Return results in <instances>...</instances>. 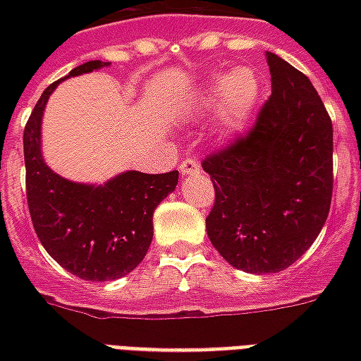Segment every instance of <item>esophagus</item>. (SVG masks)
<instances>
[{"label": "esophagus", "instance_id": "obj_1", "mask_svg": "<svg viewBox=\"0 0 361 361\" xmlns=\"http://www.w3.org/2000/svg\"><path fill=\"white\" fill-rule=\"evenodd\" d=\"M199 170H201V166H199L195 157H188L180 164L181 176H188V173H199Z\"/></svg>", "mask_w": 361, "mask_h": 361}]
</instances>
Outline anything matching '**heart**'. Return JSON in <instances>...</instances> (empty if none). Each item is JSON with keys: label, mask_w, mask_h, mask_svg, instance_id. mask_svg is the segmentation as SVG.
I'll return each mask as SVG.
<instances>
[{"label": "heart", "mask_w": 361, "mask_h": 361, "mask_svg": "<svg viewBox=\"0 0 361 361\" xmlns=\"http://www.w3.org/2000/svg\"><path fill=\"white\" fill-rule=\"evenodd\" d=\"M259 100V81L250 69L216 73L195 96V106L212 110L220 106V123L226 131H240L250 121Z\"/></svg>", "instance_id": "1"}]
</instances>
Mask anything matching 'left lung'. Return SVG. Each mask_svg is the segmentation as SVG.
<instances>
[{"mask_svg":"<svg viewBox=\"0 0 361 361\" xmlns=\"http://www.w3.org/2000/svg\"><path fill=\"white\" fill-rule=\"evenodd\" d=\"M272 94L257 121L203 160L214 183L207 234L235 269L272 274L302 257L333 197V121L311 81L267 51Z\"/></svg>","mask_w":361,"mask_h":361,"instance_id":"left-lung-1","label":"left lung"}]
</instances>
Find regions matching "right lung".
<instances>
[{
	"label": "right lung",
	"instance_id": "obj_1",
	"mask_svg": "<svg viewBox=\"0 0 361 361\" xmlns=\"http://www.w3.org/2000/svg\"><path fill=\"white\" fill-rule=\"evenodd\" d=\"M110 66L94 59L75 67L69 77ZM51 82L25 127L27 201L38 240L54 261L75 276L106 282L126 276L141 263L152 242V214L178 185V170L168 173L123 172L104 185L61 178L46 166L40 150V123Z\"/></svg>",
	"mask_w": 361,
	"mask_h": 361
}]
</instances>
